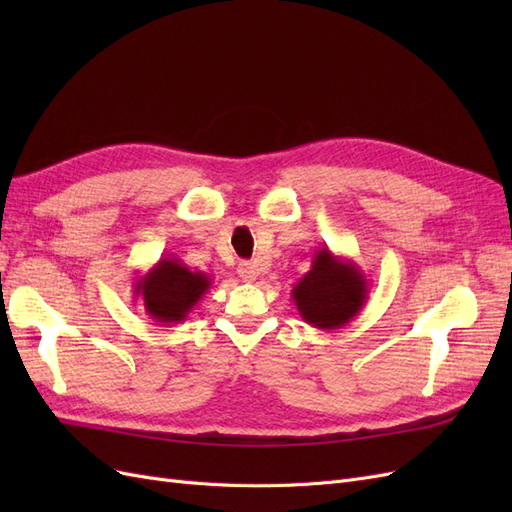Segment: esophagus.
Segmentation results:
<instances>
[{
  "label": "esophagus",
  "instance_id": "34e87169",
  "mask_svg": "<svg viewBox=\"0 0 512 512\" xmlns=\"http://www.w3.org/2000/svg\"><path fill=\"white\" fill-rule=\"evenodd\" d=\"M237 273H239L241 280L247 282V284L256 282V277H258V269H256V265H252V262H241Z\"/></svg>",
  "mask_w": 512,
  "mask_h": 512
}]
</instances>
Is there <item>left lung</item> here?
I'll list each match as a JSON object with an SVG mask.
<instances>
[{
  "instance_id": "left-lung-1",
  "label": "left lung",
  "mask_w": 512,
  "mask_h": 512,
  "mask_svg": "<svg viewBox=\"0 0 512 512\" xmlns=\"http://www.w3.org/2000/svg\"><path fill=\"white\" fill-rule=\"evenodd\" d=\"M290 297L307 324L335 331L361 314L369 299V282L354 260L335 256L322 245L314 252L312 269L294 284Z\"/></svg>"
}]
</instances>
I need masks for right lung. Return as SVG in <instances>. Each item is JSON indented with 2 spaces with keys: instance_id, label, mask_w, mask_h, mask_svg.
<instances>
[{
  "instance_id": "add662e5",
  "label": "right lung",
  "mask_w": 512,
  "mask_h": 512,
  "mask_svg": "<svg viewBox=\"0 0 512 512\" xmlns=\"http://www.w3.org/2000/svg\"><path fill=\"white\" fill-rule=\"evenodd\" d=\"M211 277L194 271L181 258L162 256L147 273L134 280V299H141L153 322L177 324L188 320L192 309L211 288Z\"/></svg>"
}]
</instances>
